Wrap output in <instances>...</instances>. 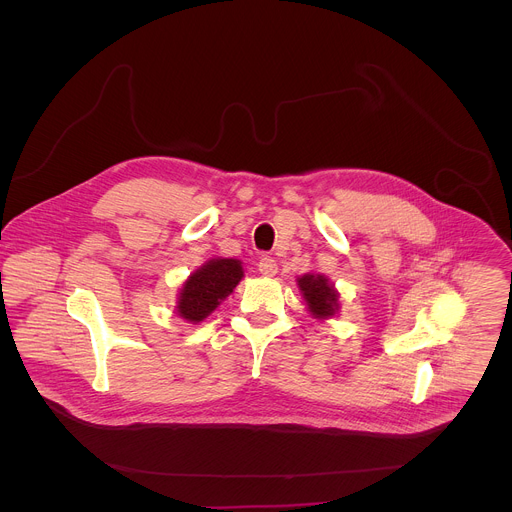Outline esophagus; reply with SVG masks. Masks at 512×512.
Listing matches in <instances>:
<instances>
[{"label":"esophagus","mask_w":512,"mask_h":512,"mask_svg":"<svg viewBox=\"0 0 512 512\" xmlns=\"http://www.w3.org/2000/svg\"><path fill=\"white\" fill-rule=\"evenodd\" d=\"M258 270H260V274H264V276H276V274H278V264H276L274 258H262V260L258 262Z\"/></svg>","instance_id":"1"}]
</instances>
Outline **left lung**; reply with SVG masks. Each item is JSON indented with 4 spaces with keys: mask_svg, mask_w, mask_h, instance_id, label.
<instances>
[{
    "mask_svg": "<svg viewBox=\"0 0 512 512\" xmlns=\"http://www.w3.org/2000/svg\"><path fill=\"white\" fill-rule=\"evenodd\" d=\"M297 288L305 301L307 311L315 319L323 321V319H331L339 313L341 293L337 292L335 284L329 282L327 276L317 274V272H307L297 278Z\"/></svg>",
    "mask_w": 512,
    "mask_h": 512,
    "instance_id": "8db88e82",
    "label": "left lung"
}]
</instances>
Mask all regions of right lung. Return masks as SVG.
<instances>
[{"label":"right lung","mask_w":512,"mask_h":512,"mask_svg":"<svg viewBox=\"0 0 512 512\" xmlns=\"http://www.w3.org/2000/svg\"><path fill=\"white\" fill-rule=\"evenodd\" d=\"M244 278L236 258H211L199 266L177 293L175 313L187 323L205 321Z\"/></svg>","instance_id":"obj_1"}]
</instances>
